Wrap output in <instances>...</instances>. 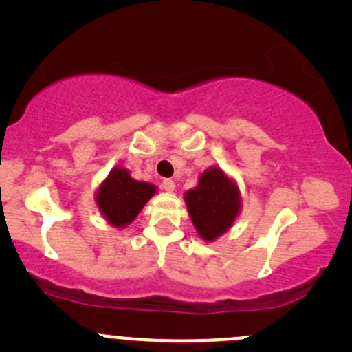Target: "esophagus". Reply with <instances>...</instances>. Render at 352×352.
<instances>
[{
	"label": "esophagus",
	"instance_id": "1",
	"mask_svg": "<svg viewBox=\"0 0 352 352\" xmlns=\"http://www.w3.org/2000/svg\"><path fill=\"white\" fill-rule=\"evenodd\" d=\"M162 188L167 190V192H173V190H175V184H173V180L170 179H165L162 182Z\"/></svg>",
	"mask_w": 352,
	"mask_h": 352
}]
</instances>
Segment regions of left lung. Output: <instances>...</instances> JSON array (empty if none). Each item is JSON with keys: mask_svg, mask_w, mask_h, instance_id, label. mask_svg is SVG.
<instances>
[{"mask_svg": "<svg viewBox=\"0 0 352 352\" xmlns=\"http://www.w3.org/2000/svg\"><path fill=\"white\" fill-rule=\"evenodd\" d=\"M184 199L193 227L208 243L225 235L241 212L236 180L217 165L201 173L197 187L187 190Z\"/></svg>", "mask_w": 352, "mask_h": 352, "instance_id": "left-lung-1", "label": "left lung"}]
</instances>
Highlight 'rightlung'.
I'll return each mask as SVG.
<instances>
[{"instance_id":"right-lung-1","label":"right lung","mask_w":352,"mask_h":352,"mask_svg":"<svg viewBox=\"0 0 352 352\" xmlns=\"http://www.w3.org/2000/svg\"><path fill=\"white\" fill-rule=\"evenodd\" d=\"M157 187L148 182L132 179L125 167H114L96 190V205L107 223L122 230L135 220Z\"/></svg>"}]
</instances>
